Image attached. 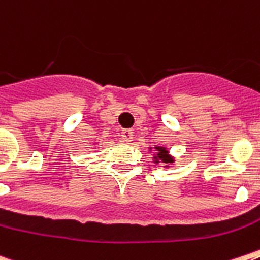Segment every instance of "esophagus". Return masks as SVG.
<instances>
[{"label": "esophagus", "instance_id": "esophagus-1", "mask_svg": "<svg viewBox=\"0 0 260 260\" xmlns=\"http://www.w3.org/2000/svg\"><path fill=\"white\" fill-rule=\"evenodd\" d=\"M121 136H123V140L125 143H131V141L134 140V131L132 129H124L121 132Z\"/></svg>", "mask_w": 260, "mask_h": 260}]
</instances>
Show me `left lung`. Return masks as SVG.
<instances>
[{"label":"left lung","mask_w":260,"mask_h":260,"mask_svg":"<svg viewBox=\"0 0 260 260\" xmlns=\"http://www.w3.org/2000/svg\"><path fill=\"white\" fill-rule=\"evenodd\" d=\"M149 150H152V147L149 148ZM154 150H156V153L153 154V162L154 164H165L164 165V168H169L172 165V164L174 162V157L171 156V153H169V150H168V148L165 147H154Z\"/></svg>","instance_id":"8db88e82"}]
</instances>
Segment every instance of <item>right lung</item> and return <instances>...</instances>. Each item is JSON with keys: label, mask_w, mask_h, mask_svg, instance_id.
I'll return each mask as SVG.
<instances>
[{"label": "right lung", "mask_w": 260, "mask_h": 260, "mask_svg": "<svg viewBox=\"0 0 260 260\" xmlns=\"http://www.w3.org/2000/svg\"><path fill=\"white\" fill-rule=\"evenodd\" d=\"M95 145H96V143H95Z\"/></svg>", "instance_id": "add662e5"}]
</instances>
